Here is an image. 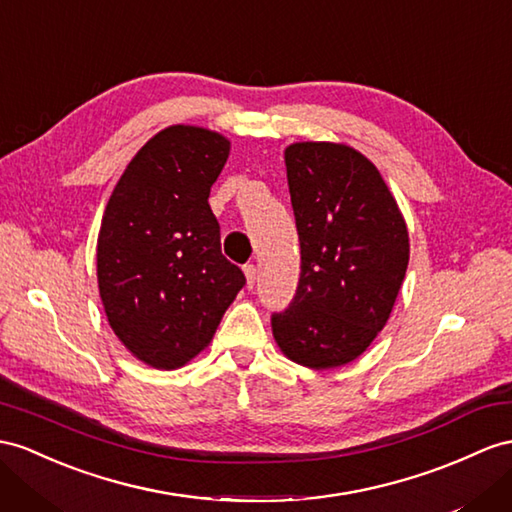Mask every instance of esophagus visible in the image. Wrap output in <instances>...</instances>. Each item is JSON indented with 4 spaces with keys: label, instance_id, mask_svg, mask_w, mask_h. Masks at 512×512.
<instances>
[{
    "label": "esophagus",
    "instance_id": "esophagus-1",
    "mask_svg": "<svg viewBox=\"0 0 512 512\" xmlns=\"http://www.w3.org/2000/svg\"><path fill=\"white\" fill-rule=\"evenodd\" d=\"M244 277H246V287L251 290V287L255 285V279H257V268L253 264L244 266Z\"/></svg>",
    "mask_w": 512,
    "mask_h": 512
}]
</instances>
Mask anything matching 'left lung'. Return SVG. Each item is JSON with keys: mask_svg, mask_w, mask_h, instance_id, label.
Wrapping results in <instances>:
<instances>
[{"mask_svg": "<svg viewBox=\"0 0 512 512\" xmlns=\"http://www.w3.org/2000/svg\"><path fill=\"white\" fill-rule=\"evenodd\" d=\"M300 240L294 303L272 316L283 355L311 370L361 357L383 331L409 266V231L378 168L344 142L285 147Z\"/></svg>", "mask_w": 512, "mask_h": 512, "instance_id": "obj_1", "label": "left lung"}]
</instances>
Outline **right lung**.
Segmentation results:
<instances>
[{
    "mask_svg": "<svg viewBox=\"0 0 512 512\" xmlns=\"http://www.w3.org/2000/svg\"><path fill=\"white\" fill-rule=\"evenodd\" d=\"M229 151V138L205 127L157 131L103 212L101 303L121 344L155 370H177L205 350L246 283L222 257L207 203Z\"/></svg>",
    "mask_w": 512,
    "mask_h": 512,
    "instance_id": "right-lung-1",
    "label": "right lung"
}]
</instances>
